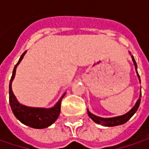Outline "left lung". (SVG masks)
Wrapping results in <instances>:
<instances>
[{
	"label": "left lung",
	"instance_id": "8db88e82",
	"mask_svg": "<svg viewBox=\"0 0 149 149\" xmlns=\"http://www.w3.org/2000/svg\"><path fill=\"white\" fill-rule=\"evenodd\" d=\"M132 60L134 61V64L135 69L137 70V64H136V61H135L134 56L132 55ZM137 74L139 76V81H140V77H139V74L137 71ZM141 96H142V94L140 93V96H139V99L138 100V101L136 102L135 105L132 108L131 110H129L127 113L123 114V115H121V116H118V117H113V118H101L99 117V116H96L95 114L91 113L88 110V115H89L90 118L95 122L96 123H99V124H101V125H104V126H107V127H113V126H117V125H121V124H123L125 123L128 120H129L131 117L134 114L136 111L138 110L139 107V104H140V101H141Z\"/></svg>",
	"mask_w": 149,
	"mask_h": 149
}]
</instances>
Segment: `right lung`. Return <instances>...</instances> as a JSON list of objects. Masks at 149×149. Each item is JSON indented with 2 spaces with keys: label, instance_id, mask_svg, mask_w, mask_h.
Instances as JSON below:
<instances>
[{
  "label": "right lung",
  "instance_id": "1",
  "mask_svg": "<svg viewBox=\"0 0 149 149\" xmlns=\"http://www.w3.org/2000/svg\"><path fill=\"white\" fill-rule=\"evenodd\" d=\"M26 53V51H25L23 54H21L19 61L15 65L14 70L12 72V76H11V79L10 80V84H9L10 105L11 110L13 112L14 115L16 117L17 119L20 120L21 123L26 124L29 127L34 128V129H45V128H47V127L50 126L58 118L60 113L61 100L65 94L62 95V97L55 104L54 107L49 108V109L32 108V107H27V106L23 105V104H20L13 94L12 88H11V83H12L15 78L16 67L20 64V62L23 59Z\"/></svg>",
  "mask_w": 149,
  "mask_h": 149
}]
</instances>
